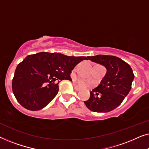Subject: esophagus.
I'll list each match as a JSON object with an SVG mask.
<instances>
[{
	"instance_id": "1",
	"label": "esophagus",
	"mask_w": 149,
	"mask_h": 149,
	"mask_svg": "<svg viewBox=\"0 0 149 149\" xmlns=\"http://www.w3.org/2000/svg\"><path fill=\"white\" fill-rule=\"evenodd\" d=\"M74 88L75 90L77 91H80V90H81V89L79 88V87L78 86H77L76 85H74Z\"/></svg>"
}]
</instances>
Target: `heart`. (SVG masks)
<instances>
[{
  "label": "heart",
  "instance_id": "heart-1",
  "mask_svg": "<svg viewBox=\"0 0 149 149\" xmlns=\"http://www.w3.org/2000/svg\"><path fill=\"white\" fill-rule=\"evenodd\" d=\"M77 83H78V85L81 87H85L87 86V83L86 81H83L82 79H78V80H77Z\"/></svg>",
  "mask_w": 149,
  "mask_h": 149
}]
</instances>
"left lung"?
Returning a JSON list of instances; mask_svg holds the SVG:
<instances>
[{
    "mask_svg": "<svg viewBox=\"0 0 149 149\" xmlns=\"http://www.w3.org/2000/svg\"><path fill=\"white\" fill-rule=\"evenodd\" d=\"M107 69L100 84L90 92V97L84 103L87 109L95 113H108L122 103L132 88L134 74L127 62L113 56L97 55L87 57ZM99 94L100 97H96Z\"/></svg>",
    "mask_w": 149,
    "mask_h": 149,
    "instance_id": "1",
    "label": "left lung"
}]
</instances>
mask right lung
Here are the masks:
<instances>
[{
	"label": "right lung",
	"instance_id": "obj_1",
	"mask_svg": "<svg viewBox=\"0 0 149 149\" xmlns=\"http://www.w3.org/2000/svg\"><path fill=\"white\" fill-rule=\"evenodd\" d=\"M87 58L67 56L58 53L29 55L15 69L12 90L16 100L30 111L45 107L59 91L61 81H72L71 70Z\"/></svg>",
	"mask_w": 149,
	"mask_h": 149
}]
</instances>
